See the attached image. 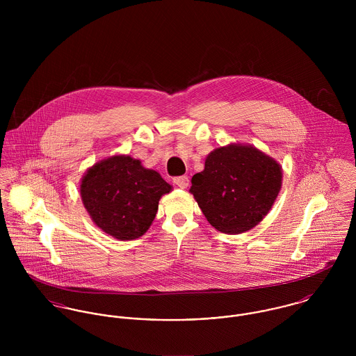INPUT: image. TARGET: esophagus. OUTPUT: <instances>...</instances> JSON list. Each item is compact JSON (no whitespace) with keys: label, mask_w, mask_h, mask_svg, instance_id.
I'll use <instances>...</instances> for the list:
<instances>
[{"label":"esophagus","mask_w":356,"mask_h":356,"mask_svg":"<svg viewBox=\"0 0 356 356\" xmlns=\"http://www.w3.org/2000/svg\"><path fill=\"white\" fill-rule=\"evenodd\" d=\"M174 184H175L178 188L185 189V188H188V185H189V178H188L186 175L175 177V178H174Z\"/></svg>","instance_id":"1"}]
</instances>
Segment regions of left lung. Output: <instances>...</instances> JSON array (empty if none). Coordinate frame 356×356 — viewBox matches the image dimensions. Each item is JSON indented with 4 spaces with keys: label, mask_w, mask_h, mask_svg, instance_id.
<instances>
[{
    "label": "left lung",
    "mask_w": 356,
    "mask_h": 356,
    "mask_svg": "<svg viewBox=\"0 0 356 356\" xmlns=\"http://www.w3.org/2000/svg\"><path fill=\"white\" fill-rule=\"evenodd\" d=\"M280 164L250 145L218 148L192 178L193 193L207 220L226 234L244 233L270 211L281 189Z\"/></svg>",
    "instance_id": "left-lung-1"
}]
</instances>
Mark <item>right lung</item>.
Returning a JSON list of instances; mask_svg holds the SVG:
<instances>
[{
	"label": "right lung",
	"instance_id": "1",
	"mask_svg": "<svg viewBox=\"0 0 356 356\" xmlns=\"http://www.w3.org/2000/svg\"><path fill=\"white\" fill-rule=\"evenodd\" d=\"M171 186L159 172L130 156H112L93 165L81 196L93 222L118 240L141 237L156 216L159 200Z\"/></svg>",
	"mask_w": 356,
	"mask_h": 356
}]
</instances>
